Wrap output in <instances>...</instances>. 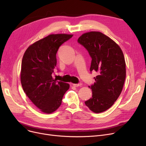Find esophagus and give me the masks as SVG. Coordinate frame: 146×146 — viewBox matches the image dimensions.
Wrapping results in <instances>:
<instances>
[{
    "label": "esophagus",
    "instance_id": "esophagus-1",
    "mask_svg": "<svg viewBox=\"0 0 146 146\" xmlns=\"http://www.w3.org/2000/svg\"><path fill=\"white\" fill-rule=\"evenodd\" d=\"M73 85L74 87H78V86H80L82 85V83H77V84L74 83V84H73Z\"/></svg>",
    "mask_w": 146,
    "mask_h": 146
}]
</instances>
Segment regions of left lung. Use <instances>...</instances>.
Listing matches in <instances>:
<instances>
[{"instance_id":"1","label":"left lung","mask_w":146,"mask_h":146,"mask_svg":"<svg viewBox=\"0 0 146 146\" xmlns=\"http://www.w3.org/2000/svg\"><path fill=\"white\" fill-rule=\"evenodd\" d=\"M78 42L92 58L90 72L98 73L94 84L89 86L92 96L85 105L95 113L104 112L117 101L123 88L126 76L123 52L117 43L100 32L83 34Z\"/></svg>"}]
</instances>
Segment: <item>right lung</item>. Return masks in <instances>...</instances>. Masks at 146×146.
<instances>
[{"mask_svg": "<svg viewBox=\"0 0 146 146\" xmlns=\"http://www.w3.org/2000/svg\"><path fill=\"white\" fill-rule=\"evenodd\" d=\"M72 36L64 34L49 35L30 45L23 56L21 71L23 90L44 113H51L59 108L70 87L68 83L53 79L52 73L57 64L59 47Z\"/></svg>", "mask_w": 146, "mask_h": 146, "instance_id": "1", "label": "right lung"}]
</instances>
